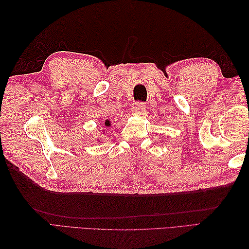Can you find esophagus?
<instances>
[{"mask_svg": "<svg viewBox=\"0 0 249 249\" xmlns=\"http://www.w3.org/2000/svg\"><path fill=\"white\" fill-rule=\"evenodd\" d=\"M145 111V105L144 103H135L133 106V112L134 114H142Z\"/></svg>", "mask_w": 249, "mask_h": 249, "instance_id": "obj_1", "label": "esophagus"}]
</instances>
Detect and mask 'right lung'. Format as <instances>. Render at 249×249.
Listing matches in <instances>:
<instances>
[{"label":"right lung","mask_w":249,"mask_h":249,"mask_svg":"<svg viewBox=\"0 0 249 249\" xmlns=\"http://www.w3.org/2000/svg\"><path fill=\"white\" fill-rule=\"evenodd\" d=\"M105 125L107 126V127H109V126H111V123H110V121L109 120H106L105 121Z\"/></svg>","instance_id":"add662e5"}]
</instances>
